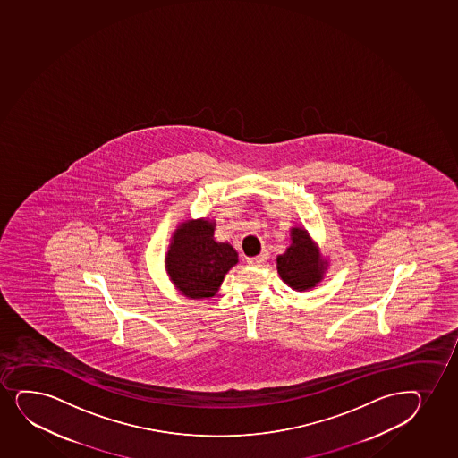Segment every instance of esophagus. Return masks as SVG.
<instances>
[{"mask_svg":"<svg viewBox=\"0 0 458 458\" xmlns=\"http://www.w3.org/2000/svg\"><path fill=\"white\" fill-rule=\"evenodd\" d=\"M266 259H267V257H266V253H263V255H259V257L248 258V263L250 264V266H263V264L266 263Z\"/></svg>","mask_w":458,"mask_h":458,"instance_id":"34e87169","label":"esophagus"}]
</instances>
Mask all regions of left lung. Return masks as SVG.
Here are the masks:
<instances>
[{"instance_id":"8db88e82","label":"left lung","mask_w":458,"mask_h":458,"mask_svg":"<svg viewBox=\"0 0 458 458\" xmlns=\"http://www.w3.org/2000/svg\"><path fill=\"white\" fill-rule=\"evenodd\" d=\"M276 263L279 276L294 290L315 287L326 268L305 229H292V244L276 258Z\"/></svg>"}]
</instances>
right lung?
<instances>
[{
	"instance_id": "obj_1",
	"label": "right lung",
	"mask_w": 458,
	"mask_h": 458,
	"mask_svg": "<svg viewBox=\"0 0 458 458\" xmlns=\"http://www.w3.org/2000/svg\"><path fill=\"white\" fill-rule=\"evenodd\" d=\"M237 263V250L227 242H216L214 223L206 220L183 223L166 255L169 278L194 300L214 296L225 275Z\"/></svg>"
}]
</instances>
